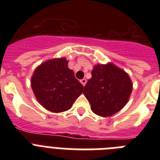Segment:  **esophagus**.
<instances>
[{"mask_svg": "<svg viewBox=\"0 0 160 160\" xmlns=\"http://www.w3.org/2000/svg\"><path fill=\"white\" fill-rule=\"evenodd\" d=\"M80 82H81L82 84L83 85V87H84L85 85H86V83H87V79H85V78L81 79V80H80Z\"/></svg>", "mask_w": 160, "mask_h": 160, "instance_id": "esophagus-1", "label": "esophagus"}]
</instances>
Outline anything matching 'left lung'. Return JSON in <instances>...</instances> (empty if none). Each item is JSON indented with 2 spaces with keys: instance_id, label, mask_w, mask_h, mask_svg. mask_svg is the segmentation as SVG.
<instances>
[{
  "instance_id": "8db88e82",
  "label": "left lung",
  "mask_w": 160,
  "mask_h": 160,
  "mask_svg": "<svg viewBox=\"0 0 160 160\" xmlns=\"http://www.w3.org/2000/svg\"><path fill=\"white\" fill-rule=\"evenodd\" d=\"M84 87L85 97L91 111L102 117L116 114L128 103L133 84L127 72L112 62L94 66Z\"/></svg>"
}]
</instances>
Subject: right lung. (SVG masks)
Instances as JSON below:
<instances>
[{
    "label": "right lung",
    "instance_id": "1",
    "mask_svg": "<svg viewBox=\"0 0 160 160\" xmlns=\"http://www.w3.org/2000/svg\"><path fill=\"white\" fill-rule=\"evenodd\" d=\"M31 87L38 102L53 113L71 108L83 90L68 68L66 58L50 59L38 66L31 78Z\"/></svg>",
    "mask_w": 160,
    "mask_h": 160
}]
</instances>
